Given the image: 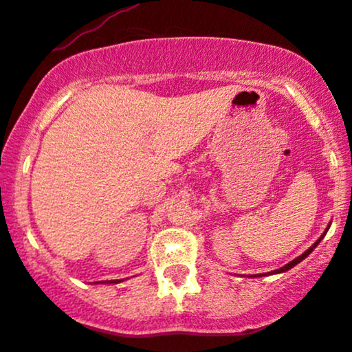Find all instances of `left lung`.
Returning <instances> with one entry per match:
<instances>
[{
    "label": "left lung",
    "instance_id": "left-lung-1",
    "mask_svg": "<svg viewBox=\"0 0 352 352\" xmlns=\"http://www.w3.org/2000/svg\"><path fill=\"white\" fill-rule=\"evenodd\" d=\"M326 232H327V229H326ZM324 235H326V234H322V237H324ZM322 237H320V239H322ZM320 239H319V241H318V242H316V244H314V245H312V247H309V249L306 250V252H304V254H302V256H299V257H297V258H294V261H292V262H289V264H285V265H284V267H280V269L274 270V272H269V274H279V272H285V270H289V269H291V267H294V265H296V264H299V262H300V261H302V258H306V257L309 256V254H311V252H312V250H314V247L319 244V242H320Z\"/></svg>",
    "mask_w": 352,
    "mask_h": 352
}]
</instances>
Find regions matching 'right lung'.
<instances>
[{
    "label": "right lung",
    "instance_id": "obj_1",
    "mask_svg": "<svg viewBox=\"0 0 352 352\" xmlns=\"http://www.w3.org/2000/svg\"><path fill=\"white\" fill-rule=\"evenodd\" d=\"M115 283H118V280H115Z\"/></svg>",
    "mask_w": 352,
    "mask_h": 352
}]
</instances>
